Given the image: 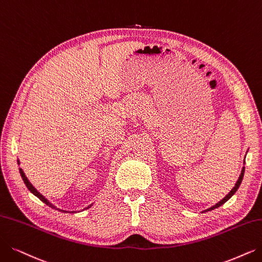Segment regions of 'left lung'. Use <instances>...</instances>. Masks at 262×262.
I'll return each mask as SVG.
<instances>
[{"label": "left lung", "mask_w": 262, "mask_h": 262, "mask_svg": "<svg viewBox=\"0 0 262 262\" xmlns=\"http://www.w3.org/2000/svg\"><path fill=\"white\" fill-rule=\"evenodd\" d=\"M244 171H245V167L243 166V169H242V172H241V175H239V177H238V180H237V182H236V184H235V186L232 188V190L230 191L224 199L223 200H221L219 201L218 203H216L214 206H212V207H210V208H207L206 211H204V212H207V211H212V210H214V208H217V207H219L221 205H223L225 202H227L230 198H231L235 192H236V190L238 189V187H239V185H241V183H242V180H243V176H244Z\"/></svg>", "instance_id": "left-lung-1"}]
</instances>
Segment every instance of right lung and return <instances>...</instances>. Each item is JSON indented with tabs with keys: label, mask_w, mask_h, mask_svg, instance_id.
Wrapping results in <instances>:
<instances>
[{
	"label": "right lung",
	"mask_w": 262,
	"mask_h": 262,
	"mask_svg": "<svg viewBox=\"0 0 262 262\" xmlns=\"http://www.w3.org/2000/svg\"><path fill=\"white\" fill-rule=\"evenodd\" d=\"M18 163H19V160H18ZM19 172H20V175H21V177H23V180H24V182H25V184H26V186L28 187V189L31 191V192H32L34 195H36L38 199H39V200L40 201H43L45 204H47L49 207H51V208H55V210H59V211H61V212H66V213H69V211H63V210H60V208H57L54 204H51L48 200H47V199L43 195V194H40L36 189H35V188L32 186V184H31L30 182H29V180L27 179V176H26V174L24 173V171H23V169H19ZM91 205H89L88 207H86V210H87V208H89ZM75 211H73V212H70V213H74Z\"/></svg>",
	"instance_id": "add662e5"
}]
</instances>
